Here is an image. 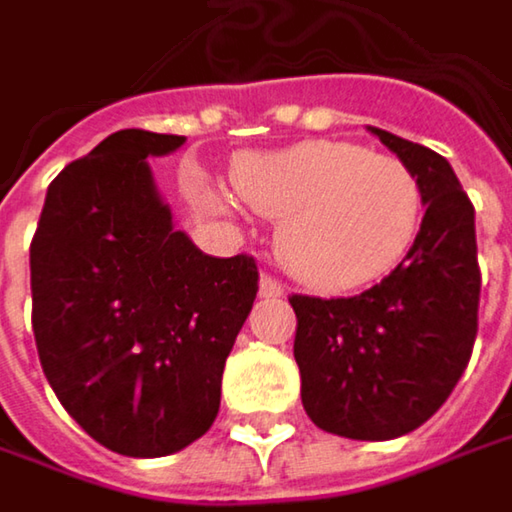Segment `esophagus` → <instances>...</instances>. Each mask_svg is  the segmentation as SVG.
<instances>
[{"label": "esophagus", "instance_id": "1", "mask_svg": "<svg viewBox=\"0 0 512 512\" xmlns=\"http://www.w3.org/2000/svg\"><path fill=\"white\" fill-rule=\"evenodd\" d=\"M282 285L276 282L274 276H268V274H262L259 276V297H265V300H276V297H282Z\"/></svg>", "mask_w": 512, "mask_h": 512}]
</instances>
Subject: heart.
Listing matches in <instances>:
<instances>
[{"label": "heart", "mask_w": 512, "mask_h": 512, "mask_svg": "<svg viewBox=\"0 0 512 512\" xmlns=\"http://www.w3.org/2000/svg\"><path fill=\"white\" fill-rule=\"evenodd\" d=\"M230 183L244 206L279 221L276 256L314 291H347L387 274L420 230L414 171L352 142L309 139L247 154Z\"/></svg>", "instance_id": "b5f03b06"}]
</instances>
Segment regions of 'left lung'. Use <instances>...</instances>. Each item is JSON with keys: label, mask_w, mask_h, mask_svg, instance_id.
Wrapping results in <instances>:
<instances>
[{"label": "left lung", "mask_w": 512, "mask_h": 512, "mask_svg": "<svg viewBox=\"0 0 512 512\" xmlns=\"http://www.w3.org/2000/svg\"><path fill=\"white\" fill-rule=\"evenodd\" d=\"M382 139L420 180V233L408 256L355 297H306L294 358L309 420L349 440H393L440 411L463 376L478 335L475 209L446 157L382 128Z\"/></svg>", "instance_id": "1"}]
</instances>
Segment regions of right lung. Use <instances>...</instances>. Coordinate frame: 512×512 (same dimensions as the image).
Wrapping results in <instances>:
<instances>
[{"mask_svg":"<svg viewBox=\"0 0 512 512\" xmlns=\"http://www.w3.org/2000/svg\"><path fill=\"white\" fill-rule=\"evenodd\" d=\"M183 142L110 133L52 180L31 241L43 373L69 417L116 455H171L209 431L259 288L250 256H209L174 227L148 157Z\"/></svg>","mask_w":512,"mask_h":512,"instance_id":"obj_1","label":"right lung"}]
</instances>
